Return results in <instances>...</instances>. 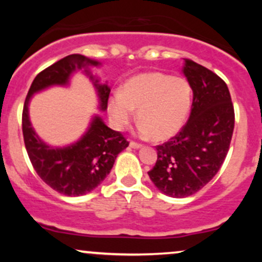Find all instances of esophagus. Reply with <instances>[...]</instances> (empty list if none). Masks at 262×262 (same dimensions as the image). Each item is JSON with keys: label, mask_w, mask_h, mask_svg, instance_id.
Returning a JSON list of instances; mask_svg holds the SVG:
<instances>
[{"label": "esophagus", "mask_w": 262, "mask_h": 262, "mask_svg": "<svg viewBox=\"0 0 262 262\" xmlns=\"http://www.w3.org/2000/svg\"><path fill=\"white\" fill-rule=\"evenodd\" d=\"M129 146H130V148H133V149H140L141 144L135 143V141H130V143H129Z\"/></svg>", "instance_id": "1"}]
</instances>
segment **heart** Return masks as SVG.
Wrapping results in <instances>:
<instances>
[{
  "instance_id": "obj_1",
  "label": "heart",
  "mask_w": 262,
  "mask_h": 262,
  "mask_svg": "<svg viewBox=\"0 0 262 262\" xmlns=\"http://www.w3.org/2000/svg\"><path fill=\"white\" fill-rule=\"evenodd\" d=\"M191 108V87L183 77L146 73L132 77L108 102L111 123L121 130L138 110V130L165 140L179 133Z\"/></svg>"
}]
</instances>
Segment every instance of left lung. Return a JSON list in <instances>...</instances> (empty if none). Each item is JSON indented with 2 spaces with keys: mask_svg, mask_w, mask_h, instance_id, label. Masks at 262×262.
Masks as SVG:
<instances>
[{
  "mask_svg": "<svg viewBox=\"0 0 262 262\" xmlns=\"http://www.w3.org/2000/svg\"><path fill=\"white\" fill-rule=\"evenodd\" d=\"M192 92L191 114L181 132L156 146L148 175L159 191L183 198L203 188L221 169L234 130V107L227 83L189 59L182 68Z\"/></svg>",
  "mask_w": 262,
  "mask_h": 262,
  "instance_id": "1",
  "label": "left lung"
}]
</instances>
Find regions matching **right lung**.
Wrapping results in <instances>:
<instances>
[{
    "label": "right lung",
    "mask_w": 262,
    "mask_h": 262,
    "mask_svg": "<svg viewBox=\"0 0 262 262\" xmlns=\"http://www.w3.org/2000/svg\"><path fill=\"white\" fill-rule=\"evenodd\" d=\"M101 62L80 54L65 56L39 73L33 80L26 97L22 114V129L29 160L43 181L65 196H82L97 187L112 170L114 161L129 143L121 132L104 124L100 116H93L85 134L68 146H52L38 137L29 121V101L34 93L52 86H68L76 71L83 70L92 81L98 96V108L107 110L111 89L100 83L90 73L89 66Z\"/></svg>",
    "instance_id": "add662e5"
}]
</instances>
